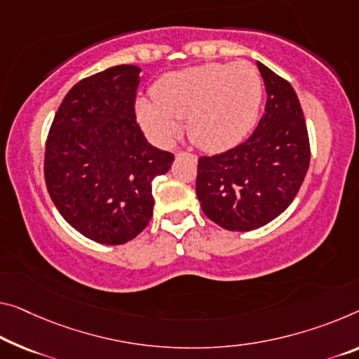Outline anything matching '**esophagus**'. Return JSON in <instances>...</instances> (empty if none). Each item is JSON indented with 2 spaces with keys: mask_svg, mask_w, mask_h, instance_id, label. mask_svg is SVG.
I'll return each instance as SVG.
<instances>
[{
  "mask_svg": "<svg viewBox=\"0 0 359 359\" xmlns=\"http://www.w3.org/2000/svg\"><path fill=\"white\" fill-rule=\"evenodd\" d=\"M183 156H189V157H192V158H196V156H192V154H187V152H183V151L176 152V157H183Z\"/></svg>",
  "mask_w": 359,
  "mask_h": 359,
  "instance_id": "1",
  "label": "esophagus"
}]
</instances>
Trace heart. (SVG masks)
<instances>
[{"label": "heart", "instance_id": "1", "mask_svg": "<svg viewBox=\"0 0 359 359\" xmlns=\"http://www.w3.org/2000/svg\"><path fill=\"white\" fill-rule=\"evenodd\" d=\"M154 97L136 101L146 133L170 144L186 120L187 135L207 152H223L249 136L263 101V80L255 65L208 62L168 72L156 81Z\"/></svg>", "mask_w": 359, "mask_h": 359}]
</instances>
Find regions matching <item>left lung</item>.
Returning a JSON list of instances; mask_svg holds the SVG:
<instances>
[{"instance_id":"8db88e82","label":"left lung","mask_w":359,"mask_h":359,"mask_svg":"<svg viewBox=\"0 0 359 359\" xmlns=\"http://www.w3.org/2000/svg\"><path fill=\"white\" fill-rule=\"evenodd\" d=\"M266 106L244 144L198 158L196 194L203 213L228 231L273 222L292 201L310 167V141L294 88L257 62Z\"/></svg>"}]
</instances>
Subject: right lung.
<instances>
[{"instance_id": "add662e5", "label": "right lung", "mask_w": 359, "mask_h": 359, "mask_svg": "<svg viewBox=\"0 0 359 359\" xmlns=\"http://www.w3.org/2000/svg\"><path fill=\"white\" fill-rule=\"evenodd\" d=\"M141 69L115 65L76 83L49 130L45 181L62 218L88 239L125 244L152 218V181L173 154L149 144L136 123Z\"/></svg>"}]
</instances>
